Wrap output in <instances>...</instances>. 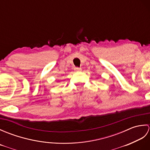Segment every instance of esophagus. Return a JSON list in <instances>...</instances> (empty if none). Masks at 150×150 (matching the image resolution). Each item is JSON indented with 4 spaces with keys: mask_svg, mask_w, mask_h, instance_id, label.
I'll return each instance as SVG.
<instances>
[{
    "mask_svg": "<svg viewBox=\"0 0 150 150\" xmlns=\"http://www.w3.org/2000/svg\"><path fill=\"white\" fill-rule=\"evenodd\" d=\"M74 70L76 71H81V68H78V67H75V68H74Z\"/></svg>",
    "mask_w": 150,
    "mask_h": 150,
    "instance_id": "esophagus-1",
    "label": "esophagus"
}]
</instances>
